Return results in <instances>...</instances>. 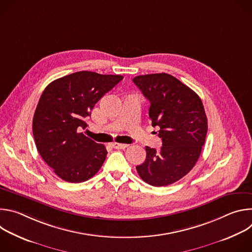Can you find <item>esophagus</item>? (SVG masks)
I'll return each instance as SVG.
<instances>
[{"mask_svg": "<svg viewBox=\"0 0 252 252\" xmlns=\"http://www.w3.org/2000/svg\"><path fill=\"white\" fill-rule=\"evenodd\" d=\"M112 147H113L114 149H117V150H125V149L127 148L128 146H127V145H125V143L113 142V143H112Z\"/></svg>", "mask_w": 252, "mask_h": 252, "instance_id": "34e87169", "label": "esophagus"}]
</instances>
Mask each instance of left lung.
<instances>
[{
  "label": "left lung",
  "mask_w": 252,
  "mask_h": 252,
  "mask_svg": "<svg viewBox=\"0 0 252 252\" xmlns=\"http://www.w3.org/2000/svg\"><path fill=\"white\" fill-rule=\"evenodd\" d=\"M132 82L151 102L150 119L159 126V151L146 148L147 158L136 170L154 187L169 186L196 163L207 132V118L200 97L176 78L162 73L137 76Z\"/></svg>",
  "instance_id": "1"
}]
</instances>
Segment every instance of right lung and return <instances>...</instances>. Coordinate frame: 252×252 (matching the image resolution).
Returning a JSON list of instances; mask_svg holds the SVG:
<instances>
[{"mask_svg": "<svg viewBox=\"0 0 252 252\" xmlns=\"http://www.w3.org/2000/svg\"><path fill=\"white\" fill-rule=\"evenodd\" d=\"M119 75L82 70L52 82L32 119V134L43 159L67 183H84L101 167L107 152L82 129L100 97L122 80Z\"/></svg>", "mask_w": 252, "mask_h": 252, "instance_id": "right-lung-1", "label": "right lung"}]
</instances>
